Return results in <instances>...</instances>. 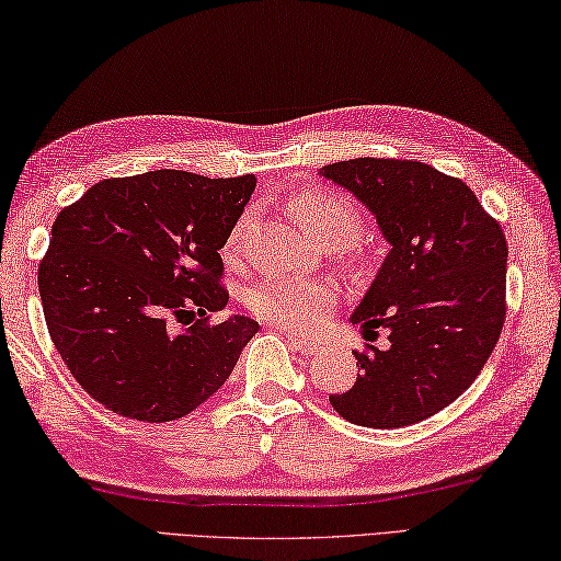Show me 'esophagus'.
Listing matches in <instances>:
<instances>
[{"mask_svg": "<svg viewBox=\"0 0 561 561\" xmlns=\"http://www.w3.org/2000/svg\"><path fill=\"white\" fill-rule=\"evenodd\" d=\"M285 339L290 341V345L295 347L297 353H302V355H314V353H319V345L309 343V341H302V339H297V335H293V333H288V331H285Z\"/></svg>", "mask_w": 561, "mask_h": 561, "instance_id": "34e87169", "label": "esophagus"}]
</instances>
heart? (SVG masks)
<instances>
[{
	"mask_svg": "<svg viewBox=\"0 0 561 561\" xmlns=\"http://www.w3.org/2000/svg\"><path fill=\"white\" fill-rule=\"evenodd\" d=\"M290 214L297 222L329 247L353 244L365 230L363 210L353 198L339 192L309 186L297 192L288 202ZM249 216H242L228 238V249H234L242 240ZM249 312L259 319L278 323L290 331L319 329L333 309V290L323 283L293 280V278H266L256 283L247 295Z\"/></svg>",
	"mask_w": 561,
	"mask_h": 561,
	"instance_id": "obj_1",
	"label": "heart"
}]
</instances>
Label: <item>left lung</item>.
Instances as JSON below:
<instances>
[{
  "label": "left lung",
  "mask_w": 561,
  "mask_h": 561,
  "mask_svg": "<svg viewBox=\"0 0 561 561\" xmlns=\"http://www.w3.org/2000/svg\"><path fill=\"white\" fill-rule=\"evenodd\" d=\"M377 216L391 244L353 323L389 331L355 351L357 381L331 393L363 427L415 425L478 379L506 319L504 230L470 186L420 160L353 158L321 168Z\"/></svg>",
  "instance_id": "obj_1"
}]
</instances>
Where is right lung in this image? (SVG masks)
<instances>
[{
    "mask_svg": "<svg viewBox=\"0 0 561 561\" xmlns=\"http://www.w3.org/2000/svg\"><path fill=\"white\" fill-rule=\"evenodd\" d=\"M254 186L156 170L98 182L59 210L37 266L47 331L112 413L180 420L232 375L259 323L210 317L230 297L218 252Z\"/></svg>",
    "mask_w": 561,
    "mask_h": 561,
    "instance_id": "right-lung-1",
    "label": "right lung"
}]
</instances>
